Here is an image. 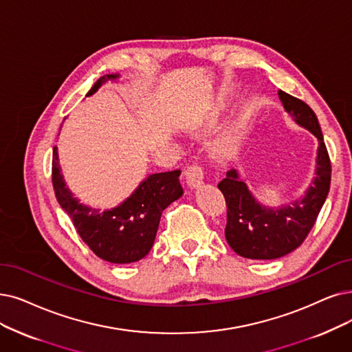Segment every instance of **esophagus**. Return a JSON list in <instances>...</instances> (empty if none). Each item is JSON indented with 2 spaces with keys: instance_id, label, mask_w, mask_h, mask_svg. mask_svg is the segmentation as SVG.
Masks as SVG:
<instances>
[{
  "instance_id": "obj_1",
  "label": "esophagus",
  "mask_w": 352,
  "mask_h": 352,
  "mask_svg": "<svg viewBox=\"0 0 352 352\" xmlns=\"http://www.w3.org/2000/svg\"><path fill=\"white\" fill-rule=\"evenodd\" d=\"M185 177H186V184L190 189H198L201 188V185L204 184L205 179V172L204 167L199 164H190L186 172H185Z\"/></svg>"
}]
</instances>
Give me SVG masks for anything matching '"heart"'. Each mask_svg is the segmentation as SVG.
<instances>
[{"label":"heart","instance_id":"b5f03b06","mask_svg":"<svg viewBox=\"0 0 352 352\" xmlns=\"http://www.w3.org/2000/svg\"><path fill=\"white\" fill-rule=\"evenodd\" d=\"M241 135H243V127L238 122L231 124L222 134V137L218 140V142L214 143V146L210 147L212 150V154L218 159H227L236 151L238 146L241 143Z\"/></svg>","mask_w":352,"mask_h":352}]
</instances>
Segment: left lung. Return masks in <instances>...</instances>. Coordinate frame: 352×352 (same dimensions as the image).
<instances>
[{
  "instance_id": "8db88e82",
  "label": "left lung",
  "mask_w": 352,
  "mask_h": 352,
  "mask_svg": "<svg viewBox=\"0 0 352 352\" xmlns=\"http://www.w3.org/2000/svg\"><path fill=\"white\" fill-rule=\"evenodd\" d=\"M278 98L293 121L318 138L315 177L300 199L277 208L260 204L235 168L219 182L227 201L225 238L238 256L251 260H274L296 250L315 225L331 185V162L315 112L283 91Z\"/></svg>"
}]
</instances>
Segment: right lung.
Returning a JSON list of instances; mask_svg holds the SVG:
<instances>
[{
  "label": "right lung",
  "instance_id": "right-lung-1",
  "mask_svg": "<svg viewBox=\"0 0 352 352\" xmlns=\"http://www.w3.org/2000/svg\"><path fill=\"white\" fill-rule=\"evenodd\" d=\"M118 78L120 75L100 78L87 96L94 95L107 80ZM179 176L180 170L150 175L118 206L101 210L80 204L69 190L60 173L58 147L53 148L52 180L56 199L72 219L83 243L100 258L116 264L134 263L148 254L162 212L184 195Z\"/></svg>",
  "mask_w": 352,
  "mask_h": 352
}]
</instances>
